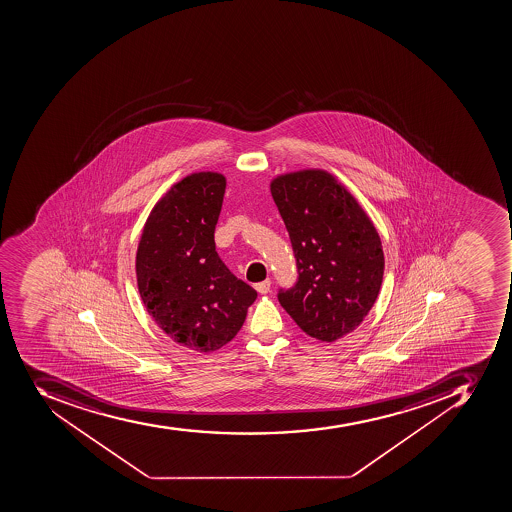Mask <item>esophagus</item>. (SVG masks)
<instances>
[{
    "label": "esophagus",
    "instance_id": "1",
    "mask_svg": "<svg viewBox=\"0 0 512 512\" xmlns=\"http://www.w3.org/2000/svg\"><path fill=\"white\" fill-rule=\"evenodd\" d=\"M254 288H256V291L261 293V295H266V293H269V290H271V280L267 279L264 280V282L256 283Z\"/></svg>",
    "mask_w": 512,
    "mask_h": 512
}]
</instances>
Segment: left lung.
<instances>
[{
    "mask_svg": "<svg viewBox=\"0 0 512 512\" xmlns=\"http://www.w3.org/2000/svg\"><path fill=\"white\" fill-rule=\"evenodd\" d=\"M271 193L295 253L298 280L279 291L283 309L309 337L353 332L382 287V241L366 211L329 172H290Z\"/></svg>",
    "mask_w": 512,
    "mask_h": 512,
    "instance_id": "1",
    "label": "left lung"
}]
</instances>
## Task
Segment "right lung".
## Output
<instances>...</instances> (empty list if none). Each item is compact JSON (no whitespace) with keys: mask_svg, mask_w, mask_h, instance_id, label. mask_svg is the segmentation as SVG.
I'll use <instances>...</instances> for the list:
<instances>
[{"mask_svg":"<svg viewBox=\"0 0 512 512\" xmlns=\"http://www.w3.org/2000/svg\"><path fill=\"white\" fill-rule=\"evenodd\" d=\"M224 193L219 172H195L172 185L146 219L135 261L148 314L167 337L198 353L227 345L258 296L216 251Z\"/></svg>","mask_w":512,"mask_h":512,"instance_id":"add662e5","label":"right lung"}]
</instances>
